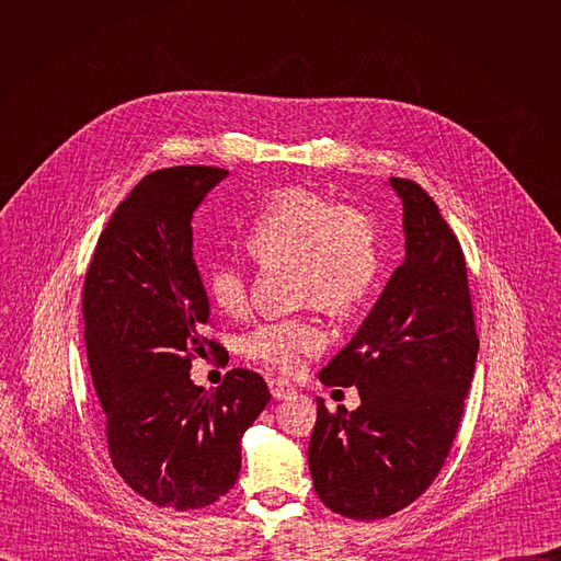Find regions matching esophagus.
<instances>
[{"mask_svg":"<svg viewBox=\"0 0 561 561\" xmlns=\"http://www.w3.org/2000/svg\"><path fill=\"white\" fill-rule=\"evenodd\" d=\"M268 388H271V394L275 399H288V397L295 394V388L286 379H282V377H271L268 379Z\"/></svg>","mask_w":561,"mask_h":561,"instance_id":"esophagus-1","label":"esophagus"}]
</instances>
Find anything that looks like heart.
I'll list each match as a JSON object with an SVG mask.
<instances>
[{"mask_svg": "<svg viewBox=\"0 0 561 561\" xmlns=\"http://www.w3.org/2000/svg\"><path fill=\"white\" fill-rule=\"evenodd\" d=\"M249 247L262 264H293L295 301H317L331 314L353 312L377 277L379 247L370 215L310 188L284 191L251 226ZM210 299L230 317L251 306V273L237 257H219L206 275ZM327 331L312 312L264 319L242 337V353L290 373L322 353Z\"/></svg>", "mask_w": 561, "mask_h": 561, "instance_id": "1", "label": "heart"}]
</instances>
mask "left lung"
Here are the masks:
<instances>
[{
    "mask_svg": "<svg viewBox=\"0 0 561 561\" xmlns=\"http://www.w3.org/2000/svg\"><path fill=\"white\" fill-rule=\"evenodd\" d=\"M404 204L407 260L357 335L319 373L357 386L362 407L317 397L308 444L314 491L333 513L373 522L413 504L439 474L474 373L479 337L457 234L431 195L392 178Z\"/></svg>",
    "mask_w": 561,
    "mask_h": 561,
    "instance_id": "obj_1",
    "label": "left lung"
}]
</instances>
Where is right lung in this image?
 Returning <instances> with one entry per match:
<instances>
[{"instance_id":"1","label":"right lung","mask_w":561,"mask_h":561,"mask_svg":"<svg viewBox=\"0 0 561 561\" xmlns=\"http://www.w3.org/2000/svg\"><path fill=\"white\" fill-rule=\"evenodd\" d=\"M226 175L199 164L146 175L102 230L84 279V340L108 455L124 482L162 508L224 497L242 468V435L271 402L253 370H228L210 392L188 373L197 355L226 353L202 335L210 317L191 226Z\"/></svg>"}]
</instances>
